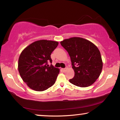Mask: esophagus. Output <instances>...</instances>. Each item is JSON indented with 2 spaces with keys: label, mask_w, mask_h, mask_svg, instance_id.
I'll return each mask as SVG.
<instances>
[{
  "label": "esophagus",
  "mask_w": 120,
  "mask_h": 120,
  "mask_svg": "<svg viewBox=\"0 0 120 120\" xmlns=\"http://www.w3.org/2000/svg\"><path fill=\"white\" fill-rule=\"evenodd\" d=\"M67 70V67L65 68H62V70L64 72L66 71Z\"/></svg>",
  "instance_id": "esophagus-1"
}]
</instances>
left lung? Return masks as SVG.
Listing matches in <instances>:
<instances>
[{"instance_id": "left-lung-1", "label": "left lung", "mask_w": 120, "mask_h": 120, "mask_svg": "<svg viewBox=\"0 0 120 120\" xmlns=\"http://www.w3.org/2000/svg\"><path fill=\"white\" fill-rule=\"evenodd\" d=\"M68 52L75 76L70 83L80 87H88L95 82L101 74L103 61L98 48L89 41L79 37L60 42Z\"/></svg>"}]
</instances>
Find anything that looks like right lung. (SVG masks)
<instances>
[{"instance_id": "obj_1", "label": "right lung", "mask_w": 120, "mask_h": 120, "mask_svg": "<svg viewBox=\"0 0 120 120\" xmlns=\"http://www.w3.org/2000/svg\"><path fill=\"white\" fill-rule=\"evenodd\" d=\"M58 42L41 40L34 42L22 51L18 70L22 79L30 88L42 92L55 83L60 69L48 64L52 63L51 54Z\"/></svg>"}]
</instances>
